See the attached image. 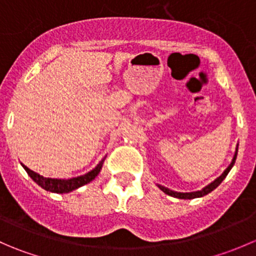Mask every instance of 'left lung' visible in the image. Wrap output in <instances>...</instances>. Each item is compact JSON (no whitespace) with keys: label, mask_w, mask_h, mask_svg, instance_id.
<instances>
[{"label":"left lung","mask_w":256,"mask_h":256,"mask_svg":"<svg viewBox=\"0 0 256 256\" xmlns=\"http://www.w3.org/2000/svg\"><path fill=\"white\" fill-rule=\"evenodd\" d=\"M236 151H238V150H236ZM236 154H234V158H233V161H232V164H229V167H228V168H226V171L223 172V174H222V176H219L218 178H216V180H214V182H212L210 184H208L207 187H204V188H203L202 190H197V192H190V193H180V192H174V190H168V188L164 187V186H158V187H160V190H164V192L166 193V194L171 196V197H176V198H180V200H193V198L203 197V196H206V194H208V193H210L212 190H216V188L218 187L219 184H220V183H222V180H223L224 178L226 177V174H229V171H230V170H232V167H233V164H236Z\"/></svg>","instance_id":"obj_1"}]
</instances>
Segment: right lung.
<instances>
[{
  "label": "right lung",
  "instance_id": "1",
  "mask_svg": "<svg viewBox=\"0 0 256 256\" xmlns=\"http://www.w3.org/2000/svg\"><path fill=\"white\" fill-rule=\"evenodd\" d=\"M23 168L26 170L30 177L37 183L38 186H40L42 188H44L46 190H49V192L54 193H68L70 190H76V188L82 187V186L86 184L90 180H94L96 177V174L100 172V168H102V164L98 167H95L92 171H90L89 174H84V176L70 178V180H56V178H46L40 174H36V172L30 171L28 167L23 166Z\"/></svg>",
  "mask_w": 256,
  "mask_h": 256
}]
</instances>
